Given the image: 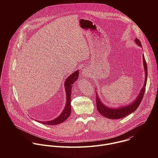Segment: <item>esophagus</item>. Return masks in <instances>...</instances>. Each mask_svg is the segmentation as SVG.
<instances>
[{
  "label": "esophagus",
  "instance_id": "obj_1",
  "mask_svg": "<svg viewBox=\"0 0 158 158\" xmlns=\"http://www.w3.org/2000/svg\"><path fill=\"white\" fill-rule=\"evenodd\" d=\"M82 74L84 77H89V76L91 74H90L89 69L88 68H87V67H85L84 69L82 70Z\"/></svg>",
  "mask_w": 158,
  "mask_h": 158
}]
</instances>
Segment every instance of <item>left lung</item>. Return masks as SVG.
Wrapping results in <instances>:
<instances>
[{
    "label": "left lung",
    "mask_w": 158,
    "mask_h": 158,
    "mask_svg": "<svg viewBox=\"0 0 158 158\" xmlns=\"http://www.w3.org/2000/svg\"><path fill=\"white\" fill-rule=\"evenodd\" d=\"M135 42L139 46L142 48V45L139 39L136 38L135 39ZM143 65L144 69L145 71V81L144 84L143 85V88L141 89V91L136 98L133 102H132L130 104L126 106H121L118 108H111L109 107L106 106H105L101 101L98 95V93L96 91V105H97V109L99 113L103 116L104 117L111 119H121L123 118L127 115L130 114L132 112L136 110L138 106H139L143 98L144 94L145 89H146V85L147 82V77H148V67L147 64L144 58V55L143 56Z\"/></svg>",
    "instance_id": "obj_1"
}]
</instances>
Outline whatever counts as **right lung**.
Masks as SVG:
<instances>
[{
    "instance_id": "add662e5",
    "label": "right lung",
    "mask_w": 158,
    "mask_h": 158,
    "mask_svg": "<svg viewBox=\"0 0 158 158\" xmlns=\"http://www.w3.org/2000/svg\"><path fill=\"white\" fill-rule=\"evenodd\" d=\"M79 71H76L73 74H71L68 77L65 79L64 87L66 93V104L65 107L62 112V113L56 119L49 121H39L42 124H47V125H57L60 123H62L65 121L67 118L69 117L71 113V89L73 87V84L76 81L79 77Z\"/></svg>"
}]
</instances>
